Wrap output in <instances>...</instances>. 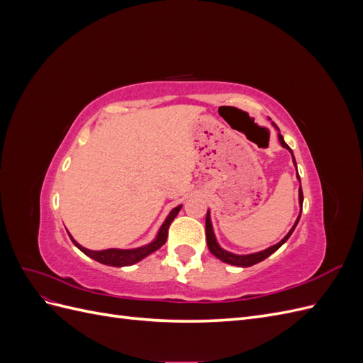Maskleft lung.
Instances as JSON below:
<instances>
[{"instance_id":"obj_1","label":"left lung","mask_w":363,"mask_h":363,"mask_svg":"<svg viewBox=\"0 0 363 363\" xmlns=\"http://www.w3.org/2000/svg\"><path fill=\"white\" fill-rule=\"evenodd\" d=\"M274 127H276V125H274ZM276 128H277V127H276ZM279 140H280V144H281V147H283V148L289 150V152L292 155V160H294V163H295L294 152H292V150L289 148V145L286 144V142H284L283 136L280 135V131H279ZM295 167H296V163H295ZM296 179L300 180L298 171H296ZM298 200H300V206L303 207L301 180H300ZM300 216H301V212H300L298 218H296V221H295V224L292 225V228L289 230V233H288L286 236H284V238L280 240L279 244L272 245V247H269V248H267V250H263V251H259V252H252V255H233V252H230V251H227V250H224V248L219 247V244L216 242V238H215V233H213V227H212V221H211V212L207 211V215H206V239H207V247H208V250H211V252H212V255H213L215 257H218L219 260H223V262L228 263V265L242 267V268L252 267V265H256V263H259V262H262V260H265L267 257H269V256L272 255V252H276V251H277V250H279L284 242H286V240L289 239V236L292 235V232L295 230L296 224H298V221H300Z\"/></svg>"}]
</instances>
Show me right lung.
Masks as SVG:
<instances>
[{
  "label": "right lung",
  "mask_w": 363,
  "mask_h": 363,
  "mask_svg": "<svg viewBox=\"0 0 363 363\" xmlns=\"http://www.w3.org/2000/svg\"><path fill=\"white\" fill-rule=\"evenodd\" d=\"M182 208V204L174 207L172 211L169 212L168 218L164 219V223L162 224L159 233L156 236V239L150 242L148 245L139 247V248H131V250H119V248H108V250H100V251H94V250H87L84 247H82L77 240L69 235L71 240L74 242V245L79 248L80 251H83L86 256H89L91 259L104 263V265H111V267H130L133 263H138L139 260H142L144 257L150 256L151 252H155L156 250H159L164 242H167L168 238V228L171 225V223L174 221V218L179 215Z\"/></svg>",
  "instance_id": "1"
}]
</instances>
